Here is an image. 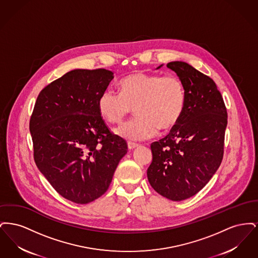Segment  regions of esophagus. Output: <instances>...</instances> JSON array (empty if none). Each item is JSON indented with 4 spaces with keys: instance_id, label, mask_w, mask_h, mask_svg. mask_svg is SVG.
Returning <instances> with one entry per match:
<instances>
[{
    "instance_id": "esophagus-1",
    "label": "esophagus",
    "mask_w": 258,
    "mask_h": 258,
    "mask_svg": "<svg viewBox=\"0 0 258 258\" xmlns=\"http://www.w3.org/2000/svg\"><path fill=\"white\" fill-rule=\"evenodd\" d=\"M127 147L130 150H133V149H135L136 147H138V144L137 143H135V142H131V141H128L127 142Z\"/></svg>"
}]
</instances>
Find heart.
I'll list each match as a JSON object with an SVG mask.
<instances>
[{
	"mask_svg": "<svg viewBox=\"0 0 258 258\" xmlns=\"http://www.w3.org/2000/svg\"><path fill=\"white\" fill-rule=\"evenodd\" d=\"M120 94L110 88L98 100L100 116L111 123H120L135 108V119L116 132L131 140H146L159 130L169 131L180 121L185 105L183 81L174 74H133L120 80Z\"/></svg>",
	"mask_w": 258,
	"mask_h": 258,
	"instance_id": "1",
	"label": "heart"
}]
</instances>
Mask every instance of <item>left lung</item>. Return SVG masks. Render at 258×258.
Wrapping results in <instances>:
<instances>
[{"label":"left lung","instance_id":"1","mask_svg":"<svg viewBox=\"0 0 258 258\" xmlns=\"http://www.w3.org/2000/svg\"><path fill=\"white\" fill-rule=\"evenodd\" d=\"M166 66L184 83L185 105L170 133L151 144L153 160L147 176L160 196L181 201L200 191L220 167L227 111L212 78L184 61Z\"/></svg>","mask_w":258,"mask_h":258}]
</instances>
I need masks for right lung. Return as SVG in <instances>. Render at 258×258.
I'll return each mask as SVG.
<instances>
[{
  "label": "right lung",
  "instance_id": "obj_1",
  "mask_svg": "<svg viewBox=\"0 0 258 258\" xmlns=\"http://www.w3.org/2000/svg\"><path fill=\"white\" fill-rule=\"evenodd\" d=\"M113 73L74 70L44 87L30 119L34 160L55 190L77 204L106 192L126 141L100 116L98 100Z\"/></svg>",
  "mask_w": 258,
  "mask_h": 258
}]
</instances>
